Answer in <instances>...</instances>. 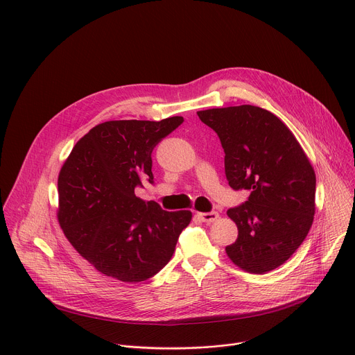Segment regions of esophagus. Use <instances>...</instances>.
<instances>
[{
	"mask_svg": "<svg viewBox=\"0 0 355 355\" xmlns=\"http://www.w3.org/2000/svg\"><path fill=\"white\" fill-rule=\"evenodd\" d=\"M196 215L204 223H212L219 218L218 212H196Z\"/></svg>",
	"mask_w": 355,
	"mask_h": 355,
	"instance_id": "esophagus-1",
	"label": "esophagus"
}]
</instances>
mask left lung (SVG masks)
<instances>
[{"mask_svg": "<svg viewBox=\"0 0 355 355\" xmlns=\"http://www.w3.org/2000/svg\"><path fill=\"white\" fill-rule=\"evenodd\" d=\"M196 114L220 139L229 185L250 191L245 204L227 211L239 234L226 254L247 272L272 271L313 223L315 170L293 133L267 110L239 105Z\"/></svg>", "mask_w": 355, "mask_h": 355, "instance_id": "obj_1", "label": "left lung"}]
</instances>
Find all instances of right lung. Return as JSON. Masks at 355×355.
<instances>
[{
  "instance_id": "add662e5",
  "label": "right lung",
  "mask_w": 355,
  "mask_h": 355,
  "mask_svg": "<svg viewBox=\"0 0 355 355\" xmlns=\"http://www.w3.org/2000/svg\"><path fill=\"white\" fill-rule=\"evenodd\" d=\"M184 122L108 121L73 147L59 180L58 220L78 254L99 272L136 284L156 275L173 257L191 211L167 212L135 188L153 184L151 151Z\"/></svg>"
}]
</instances>
